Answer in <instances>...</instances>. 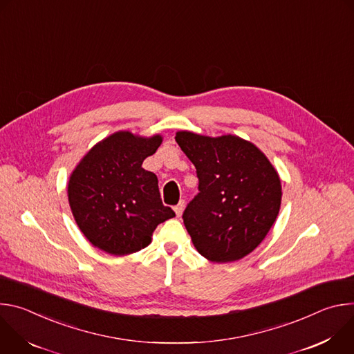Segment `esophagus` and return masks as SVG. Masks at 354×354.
<instances>
[{"mask_svg":"<svg viewBox=\"0 0 354 354\" xmlns=\"http://www.w3.org/2000/svg\"><path fill=\"white\" fill-rule=\"evenodd\" d=\"M183 209H185V200H180L179 203H178V205L174 207V210H175V213H176V216H178V217L182 214Z\"/></svg>","mask_w":354,"mask_h":354,"instance_id":"esophagus-1","label":"esophagus"}]
</instances>
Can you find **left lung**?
Instances as JSON below:
<instances>
[{"instance_id":"left-lung-1","label":"left lung","mask_w":354,"mask_h":354,"mask_svg":"<svg viewBox=\"0 0 354 354\" xmlns=\"http://www.w3.org/2000/svg\"><path fill=\"white\" fill-rule=\"evenodd\" d=\"M175 140L198 179V193L182 216L194 248L216 263L242 259L265 239L279 214L276 169L257 145L236 136L179 131Z\"/></svg>"}]
</instances>
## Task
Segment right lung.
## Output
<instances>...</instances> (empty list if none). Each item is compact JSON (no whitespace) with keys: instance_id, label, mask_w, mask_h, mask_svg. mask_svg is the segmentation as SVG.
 Here are the masks:
<instances>
[{"instance_id":"add662e5","label":"right lung","mask_w":354,"mask_h":354,"mask_svg":"<svg viewBox=\"0 0 354 354\" xmlns=\"http://www.w3.org/2000/svg\"><path fill=\"white\" fill-rule=\"evenodd\" d=\"M162 142L118 131L97 142L68 182L73 216L88 241L111 255H129L151 242L158 224L175 217L162 205L156 174L142 161Z\"/></svg>"}]
</instances>
